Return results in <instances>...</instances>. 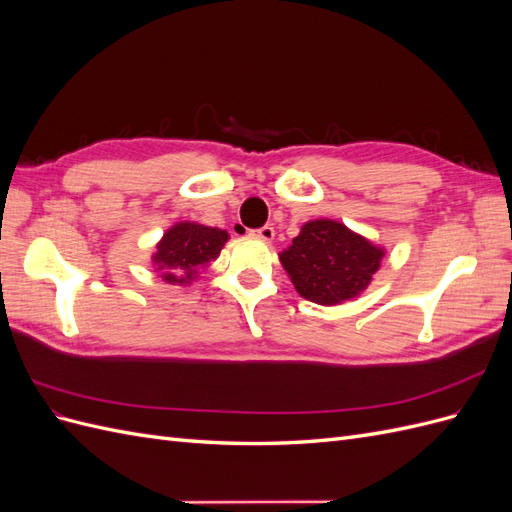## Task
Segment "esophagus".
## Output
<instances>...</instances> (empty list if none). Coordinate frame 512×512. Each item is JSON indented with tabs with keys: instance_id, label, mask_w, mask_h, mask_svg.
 Returning a JSON list of instances; mask_svg holds the SVG:
<instances>
[{
	"instance_id": "34e87169",
	"label": "esophagus",
	"mask_w": 512,
	"mask_h": 512,
	"mask_svg": "<svg viewBox=\"0 0 512 512\" xmlns=\"http://www.w3.org/2000/svg\"><path fill=\"white\" fill-rule=\"evenodd\" d=\"M254 237H258V239L269 243V241H273V237H275V228H273L271 224H265L262 228L254 230Z\"/></svg>"
}]
</instances>
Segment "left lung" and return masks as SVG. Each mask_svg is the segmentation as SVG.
<instances>
[{
	"instance_id": "obj_1",
	"label": "left lung",
	"mask_w": 512,
	"mask_h": 512,
	"mask_svg": "<svg viewBox=\"0 0 512 512\" xmlns=\"http://www.w3.org/2000/svg\"><path fill=\"white\" fill-rule=\"evenodd\" d=\"M384 256L365 237L333 220L303 224L299 237L280 254L282 267L303 299L337 305L359 297Z\"/></svg>"
}]
</instances>
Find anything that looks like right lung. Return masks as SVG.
<instances>
[{
    "label": "right lung",
    "instance_id": "add662e5",
    "mask_svg": "<svg viewBox=\"0 0 512 512\" xmlns=\"http://www.w3.org/2000/svg\"><path fill=\"white\" fill-rule=\"evenodd\" d=\"M228 232L196 222H179L156 245L153 265L168 284H190L198 271L220 256Z\"/></svg>",
    "mask_w": 512,
    "mask_h": 512
}]
</instances>
